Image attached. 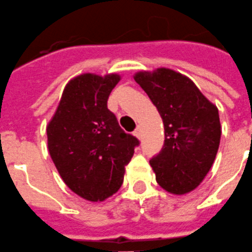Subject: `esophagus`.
<instances>
[{
    "label": "esophagus",
    "mask_w": 252,
    "mask_h": 252,
    "mask_svg": "<svg viewBox=\"0 0 252 252\" xmlns=\"http://www.w3.org/2000/svg\"><path fill=\"white\" fill-rule=\"evenodd\" d=\"M134 135H135L138 139L141 138V129H140V126H138V128H136L135 130H134Z\"/></svg>",
    "instance_id": "1"
}]
</instances>
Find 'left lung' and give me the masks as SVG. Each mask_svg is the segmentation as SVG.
Instances as JSON below:
<instances>
[{"label":"left lung","mask_w":252,"mask_h":252,"mask_svg":"<svg viewBox=\"0 0 252 252\" xmlns=\"http://www.w3.org/2000/svg\"><path fill=\"white\" fill-rule=\"evenodd\" d=\"M134 80L158 108L165 128L162 149L150 160L156 182L172 194L193 191L218 153V108L192 80L171 69L136 72Z\"/></svg>","instance_id":"8db88e82"}]
</instances>
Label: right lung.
<instances>
[{
	"mask_svg": "<svg viewBox=\"0 0 252 252\" xmlns=\"http://www.w3.org/2000/svg\"><path fill=\"white\" fill-rule=\"evenodd\" d=\"M119 80L117 74H82L70 80L46 126L49 154L61 178L91 202H102L118 191L139 145L107 108Z\"/></svg>",
	"mask_w": 252,
	"mask_h": 252,
	"instance_id": "right-lung-1",
	"label": "right lung"
}]
</instances>
